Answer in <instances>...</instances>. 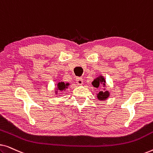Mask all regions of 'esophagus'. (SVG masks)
<instances>
[{"label": "esophagus", "instance_id": "obj_1", "mask_svg": "<svg viewBox=\"0 0 153 153\" xmlns=\"http://www.w3.org/2000/svg\"><path fill=\"white\" fill-rule=\"evenodd\" d=\"M76 83L79 85H83V79L81 78H79V77H78V78H76Z\"/></svg>", "mask_w": 153, "mask_h": 153}]
</instances>
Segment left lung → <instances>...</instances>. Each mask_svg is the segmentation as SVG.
I'll list each match as a JSON object with an SVG mask.
<instances>
[{"label":"left lung","mask_w":153,"mask_h":153,"mask_svg":"<svg viewBox=\"0 0 153 153\" xmlns=\"http://www.w3.org/2000/svg\"><path fill=\"white\" fill-rule=\"evenodd\" d=\"M106 82L104 77L102 75L100 74L94 80L92 81V85L94 87L98 88L100 85H102V90L97 94V97L100 101H105L110 96L109 91L106 90Z\"/></svg>","instance_id":"left-lung-1"}]
</instances>
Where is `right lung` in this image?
I'll return each instance as SVG.
<instances>
[{"label": "right lung", "mask_w": 153, "mask_h": 153, "mask_svg": "<svg viewBox=\"0 0 153 153\" xmlns=\"http://www.w3.org/2000/svg\"><path fill=\"white\" fill-rule=\"evenodd\" d=\"M70 85V83L67 82L65 83L63 81H61V82H58L56 83V88L54 90V93L56 95H58V92H62V91H65L67 89L69 88V85Z\"/></svg>", "instance_id": "add662e5"}]
</instances>
